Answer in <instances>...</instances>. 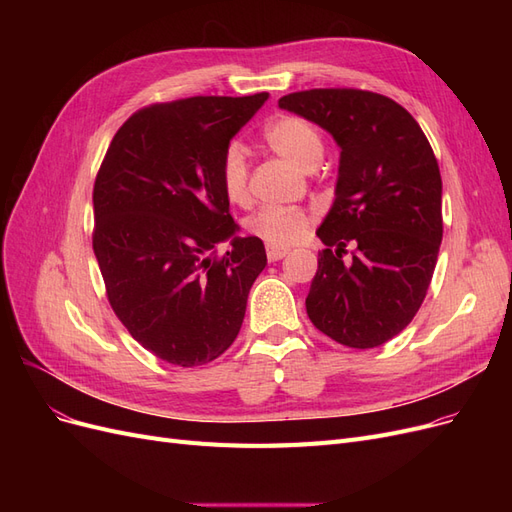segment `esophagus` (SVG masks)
<instances>
[{"instance_id":"1","label":"esophagus","mask_w":512,"mask_h":512,"mask_svg":"<svg viewBox=\"0 0 512 512\" xmlns=\"http://www.w3.org/2000/svg\"><path fill=\"white\" fill-rule=\"evenodd\" d=\"M288 254V250L286 247H267V258H269V262H277V260H282L284 256Z\"/></svg>"}]
</instances>
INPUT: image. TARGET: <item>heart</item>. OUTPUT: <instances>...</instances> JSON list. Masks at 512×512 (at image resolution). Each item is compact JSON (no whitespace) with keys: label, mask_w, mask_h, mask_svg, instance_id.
Returning <instances> with one entry per match:
<instances>
[{"label":"heart","mask_w":512,"mask_h":512,"mask_svg":"<svg viewBox=\"0 0 512 512\" xmlns=\"http://www.w3.org/2000/svg\"><path fill=\"white\" fill-rule=\"evenodd\" d=\"M265 141L282 158L303 170L314 168L322 153L324 141L312 121L297 115H282L265 128ZM220 185L228 203L245 205L247 192V162L239 143H230L220 162ZM312 218L297 207H262L245 222L250 235L265 241L271 247H290L299 243L309 230Z\"/></svg>","instance_id":"heart-1"}]
</instances>
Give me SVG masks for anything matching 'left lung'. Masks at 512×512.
I'll return each mask as SVG.
<instances>
[{"label": "left lung", "mask_w": 512, "mask_h": 512, "mask_svg": "<svg viewBox=\"0 0 512 512\" xmlns=\"http://www.w3.org/2000/svg\"><path fill=\"white\" fill-rule=\"evenodd\" d=\"M280 108L342 149L333 207L316 230L327 250L305 299L314 327L348 348H376L421 307L442 243V177L416 119L363 89H309ZM357 245L344 263L345 245Z\"/></svg>", "instance_id": "left-lung-1"}]
</instances>
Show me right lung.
<instances>
[{
    "label": "right lung",
    "mask_w": 512,
    "mask_h": 512,
    "mask_svg": "<svg viewBox=\"0 0 512 512\" xmlns=\"http://www.w3.org/2000/svg\"><path fill=\"white\" fill-rule=\"evenodd\" d=\"M269 98L194 96L151 104L113 136L94 185V254L106 297L158 359L198 367L239 335L247 294L267 265L220 185V162ZM231 239L218 259L214 245Z\"/></svg>",
    "instance_id": "right-lung-1"
}]
</instances>
